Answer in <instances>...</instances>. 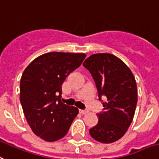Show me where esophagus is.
<instances>
[{
  "label": "esophagus",
  "instance_id": "esophagus-1",
  "mask_svg": "<svg viewBox=\"0 0 159 159\" xmlns=\"http://www.w3.org/2000/svg\"><path fill=\"white\" fill-rule=\"evenodd\" d=\"M80 113H82V114H86V113H88V111L87 110H82V109H80Z\"/></svg>",
  "mask_w": 159,
  "mask_h": 159
}]
</instances>
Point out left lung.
Listing matches in <instances>:
<instances>
[{
  "instance_id": "1",
  "label": "left lung",
  "mask_w": 159,
  "mask_h": 159,
  "mask_svg": "<svg viewBox=\"0 0 159 159\" xmlns=\"http://www.w3.org/2000/svg\"><path fill=\"white\" fill-rule=\"evenodd\" d=\"M97 88L99 100L105 96L104 112L98 113L96 126L90 129L91 137L104 144L123 136L133 120L137 104L135 77L124 62L108 53L94 54L84 61Z\"/></svg>"
}]
</instances>
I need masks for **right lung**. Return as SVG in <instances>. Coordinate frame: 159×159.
<instances>
[{"label": "right lung", "mask_w": 159, "mask_h": 159, "mask_svg": "<svg viewBox=\"0 0 159 159\" xmlns=\"http://www.w3.org/2000/svg\"><path fill=\"white\" fill-rule=\"evenodd\" d=\"M83 53L49 52L25 68L20 80V102L35 135L53 142L68 131L78 109L61 101L62 84L82 64Z\"/></svg>", "instance_id": "1"}]
</instances>
